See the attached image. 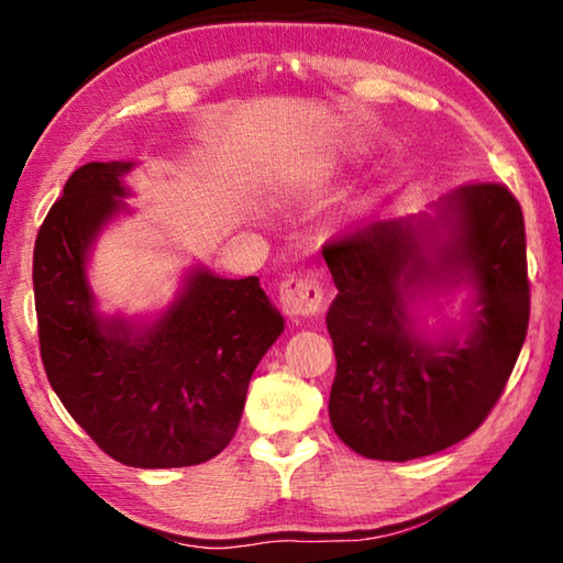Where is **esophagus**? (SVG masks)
I'll return each instance as SVG.
<instances>
[{
    "mask_svg": "<svg viewBox=\"0 0 563 563\" xmlns=\"http://www.w3.org/2000/svg\"><path fill=\"white\" fill-rule=\"evenodd\" d=\"M322 300H325V290H322L318 273L302 271L280 280V305L290 318L318 316Z\"/></svg>",
    "mask_w": 563,
    "mask_h": 563,
    "instance_id": "obj_1",
    "label": "esophagus"
}]
</instances>
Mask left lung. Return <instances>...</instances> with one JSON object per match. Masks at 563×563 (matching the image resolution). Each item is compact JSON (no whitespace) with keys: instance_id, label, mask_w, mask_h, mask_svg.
<instances>
[{"instance_id":"left-lung-1","label":"left lung","mask_w":563,"mask_h":563,"mask_svg":"<svg viewBox=\"0 0 563 563\" xmlns=\"http://www.w3.org/2000/svg\"><path fill=\"white\" fill-rule=\"evenodd\" d=\"M322 258L338 288L328 310L338 360L328 409L340 440L369 460L407 462L479 430L529 328L527 235L511 190L472 180L444 198L437 221H373L332 238ZM460 279L475 285L481 305L471 338L427 346L404 300Z\"/></svg>"}]
</instances>
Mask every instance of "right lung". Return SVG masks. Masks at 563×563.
Returning a JSON list of instances; mask_svg holds the SVG:
<instances>
[{"mask_svg":"<svg viewBox=\"0 0 563 563\" xmlns=\"http://www.w3.org/2000/svg\"><path fill=\"white\" fill-rule=\"evenodd\" d=\"M129 168H76L44 218L32 273L42 362L66 412L111 460L194 466L233 440L247 383L283 318L255 275L228 280L208 271L190 273L166 316L139 335L123 320L99 318L84 263L123 206Z\"/></svg>","mask_w":563,"mask_h":563,"instance_id":"add662e5","label":"right lung"}]
</instances>
